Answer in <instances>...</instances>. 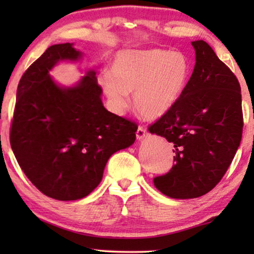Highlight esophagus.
I'll use <instances>...</instances> for the list:
<instances>
[{"mask_svg": "<svg viewBox=\"0 0 254 254\" xmlns=\"http://www.w3.org/2000/svg\"><path fill=\"white\" fill-rule=\"evenodd\" d=\"M147 130L144 129L143 127H138L137 128V130H136V137H137V140L138 141H141V140H143L144 137H147Z\"/></svg>", "mask_w": 254, "mask_h": 254, "instance_id": "1", "label": "esophagus"}]
</instances>
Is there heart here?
Wrapping results in <instances>:
<instances>
[{"label": "heart", "mask_w": 254, "mask_h": 254, "mask_svg": "<svg viewBox=\"0 0 254 254\" xmlns=\"http://www.w3.org/2000/svg\"><path fill=\"white\" fill-rule=\"evenodd\" d=\"M190 75L189 58L183 52L125 50L111 64V72L98 83L112 112L123 114L134 92V105L145 119H158L177 105Z\"/></svg>", "instance_id": "obj_1"}]
</instances>
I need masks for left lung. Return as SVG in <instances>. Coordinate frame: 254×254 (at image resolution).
I'll return each instance as SVG.
<instances>
[{
  "instance_id": "left-lung-1",
  "label": "left lung",
  "mask_w": 254,
  "mask_h": 254,
  "mask_svg": "<svg viewBox=\"0 0 254 254\" xmlns=\"http://www.w3.org/2000/svg\"><path fill=\"white\" fill-rule=\"evenodd\" d=\"M195 65L177 105L150 126L173 145L175 164L154 185L172 199L202 196L217 185L241 144V85L203 40L192 41Z\"/></svg>"
}]
</instances>
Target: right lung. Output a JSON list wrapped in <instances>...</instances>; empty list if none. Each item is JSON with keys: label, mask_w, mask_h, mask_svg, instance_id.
Segmentation results:
<instances>
[{"label": "right lung", "mask_w": 254, "mask_h": 254, "mask_svg": "<svg viewBox=\"0 0 254 254\" xmlns=\"http://www.w3.org/2000/svg\"><path fill=\"white\" fill-rule=\"evenodd\" d=\"M82 58L74 44H59L30 65L17 88L10 130L20 169L40 192L60 201L89 195L111 156L136 138V125L104 107L95 69L70 86L52 78L58 64Z\"/></svg>", "instance_id": "add662e5"}]
</instances>
